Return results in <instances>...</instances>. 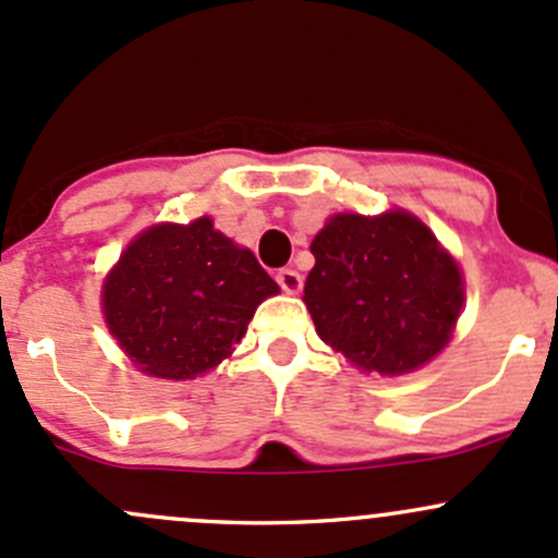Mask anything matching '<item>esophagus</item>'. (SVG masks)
Here are the masks:
<instances>
[{
	"label": "esophagus",
	"mask_w": 558,
	"mask_h": 558,
	"mask_svg": "<svg viewBox=\"0 0 558 558\" xmlns=\"http://www.w3.org/2000/svg\"><path fill=\"white\" fill-rule=\"evenodd\" d=\"M277 281H279L281 290L290 292V295L301 292V287H303V277L295 271V268H281V271L277 274Z\"/></svg>",
	"instance_id": "1"
}]
</instances>
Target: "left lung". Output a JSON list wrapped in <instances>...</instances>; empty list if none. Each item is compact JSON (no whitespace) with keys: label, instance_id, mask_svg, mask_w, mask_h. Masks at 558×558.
I'll return each instance as SVG.
<instances>
[{"label":"left lung","instance_id":"obj_1","mask_svg":"<svg viewBox=\"0 0 558 558\" xmlns=\"http://www.w3.org/2000/svg\"><path fill=\"white\" fill-rule=\"evenodd\" d=\"M311 253L316 266L303 301L319 338L351 364L401 375L445 349L463 279L421 220L410 213L335 215Z\"/></svg>","mask_w":558,"mask_h":558}]
</instances>
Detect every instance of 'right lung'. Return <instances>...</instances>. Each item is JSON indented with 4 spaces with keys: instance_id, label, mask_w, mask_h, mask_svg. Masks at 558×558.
<instances>
[{
    "instance_id": "right-lung-1",
    "label": "right lung",
    "mask_w": 558,
    "mask_h": 558,
    "mask_svg": "<svg viewBox=\"0 0 558 558\" xmlns=\"http://www.w3.org/2000/svg\"><path fill=\"white\" fill-rule=\"evenodd\" d=\"M279 284L250 250L199 218L135 239L104 287L111 335L146 375L189 380L231 356Z\"/></svg>"
}]
</instances>
